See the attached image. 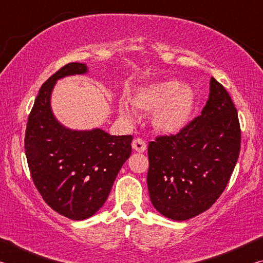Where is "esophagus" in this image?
Here are the masks:
<instances>
[{
	"label": "esophagus",
	"instance_id": "34e87169",
	"mask_svg": "<svg viewBox=\"0 0 263 263\" xmlns=\"http://www.w3.org/2000/svg\"><path fill=\"white\" fill-rule=\"evenodd\" d=\"M132 147L136 151V152L142 153V152H145L146 148H147V145H146V142L142 140L141 138H136V139L132 142Z\"/></svg>",
	"mask_w": 263,
	"mask_h": 263
}]
</instances>
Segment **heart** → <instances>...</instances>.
<instances>
[{"label":"heart","instance_id":"b5f03b06","mask_svg":"<svg viewBox=\"0 0 263 263\" xmlns=\"http://www.w3.org/2000/svg\"><path fill=\"white\" fill-rule=\"evenodd\" d=\"M130 103L121 101L118 110L127 121H135L136 111L152 114V123L159 132L177 135L193 121L196 94L189 84L177 80L158 81L137 88L130 96Z\"/></svg>","mask_w":263,"mask_h":263}]
</instances>
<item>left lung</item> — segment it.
I'll list each match as a JSON object with an SVG mask.
<instances>
[{"instance_id":"left-lung-1","label":"left lung","mask_w":263,"mask_h":263,"mask_svg":"<svg viewBox=\"0 0 263 263\" xmlns=\"http://www.w3.org/2000/svg\"><path fill=\"white\" fill-rule=\"evenodd\" d=\"M240 141L237 109L226 89L211 78L202 114L182 132L148 144L147 185L153 206L177 221L206 211L229 183Z\"/></svg>"}]
</instances>
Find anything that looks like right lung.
Instances as JSON below:
<instances>
[{
	"instance_id": "1",
	"label": "right lung",
	"mask_w": 263,
	"mask_h": 263,
	"mask_svg": "<svg viewBox=\"0 0 263 263\" xmlns=\"http://www.w3.org/2000/svg\"><path fill=\"white\" fill-rule=\"evenodd\" d=\"M86 73V64L70 62L43 84L24 140L35 188L53 210L73 220L87 219L103 206L132 149V136H111L97 127L70 130L53 115L51 95L58 80Z\"/></svg>"
}]
</instances>
